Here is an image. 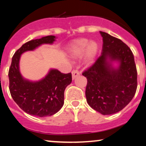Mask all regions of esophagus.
I'll use <instances>...</instances> for the list:
<instances>
[{"instance_id":"1","label":"esophagus","mask_w":146,"mask_h":146,"mask_svg":"<svg viewBox=\"0 0 146 146\" xmlns=\"http://www.w3.org/2000/svg\"><path fill=\"white\" fill-rule=\"evenodd\" d=\"M72 79L74 80L76 77H77L78 76L80 75V72L78 70H73L72 72Z\"/></svg>"}]
</instances>
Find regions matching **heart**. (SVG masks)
I'll return each instance as SVG.
<instances>
[{"label": "heart", "instance_id": "1", "mask_svg": "<svg viewBox=\"0 0 146 146\" xmlns=\"http://www.w3.org/2000/svg\"><path fill=\"white\" fill-rule=\"evenodd\" d=\"M98 46L95 41L90 42L86 38L78 40L72 45L70 50L72 58H80L85 54V61L87 64H92L97 55Z\"/></svg>", "mask_w": 146, "mask_h": 146}]
</instances>
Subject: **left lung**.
Segmentation results:
<instances>
[{
  "label": "left lung",
  "instance_id": "8db88e82",
  "mask_svg": "<svg viewBox=\"0 0 146 146\" xmlns=\"http://www.w3.org/2000/svg\"><path fill=\"white\" fill-rule=\"evenodd\" d=\"M103 39L102 54L82 73L86 77L87 102L103 115L117 113L126 106L137 89V69L130 48L121 40L100 32ZM119 63L117 68L111 62Z\"/></svg>",
  "mask_w": 146,
  "mask_h": 146
}]
</instances>
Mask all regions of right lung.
Wrapping results in <instances>:
<instances>
[{"label": "right lung", "mask_w": 146, "mask_h": 146, "mask_svg": "<svg viewBox=\"0 0 146 146\" xmlns=\"http://www.w3.org/2000/svg\"><path fill=\"white\" fill-rule=\"evenodd\" d=\"M55 39L54 36H47L27 42L12 58L9 71L10 92L14 101L29 114L46 117L57 113L64 105L66 88L72 82L71 73L63 74L56 69H51L44 78L36 82L25 79L20 72L22 54L43 44H52Z\"/></svg>", "instance_id": "add662e5"}]
</instances>
